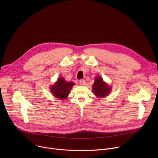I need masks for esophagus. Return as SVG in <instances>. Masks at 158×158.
Listing matches in <instances>:
<instances>
[{
	"mask_svg": "<svg viewBox=\"0 0 158 158\" xmlns=\"http://www.w3.org/2000/svg\"><path fill=\"white\" fill-rule=\"evenodd\" d=\"M79 83L81 85H86V81L85 79H81V80H79Z\"/></svg>",
	"mask_w": 158,
	"mask_h": 158,
	"instance_id": "34e87169",
	"label": "esophagus"
}]
</instances>
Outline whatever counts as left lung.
Here are the masks:
<instances>
[{
  "mask_svg": "<svg viewBox=\"0 0 158 158\" xmlns=\"http://www.w3.org/2000/svg\"><path fill=\"white\" fill-rule=\"evenodd\" d=\"M93 90L94 94L98 97H103L107 96L111 90L110 87L103 81L101 77L98 76L95 78L93 85Z\"/></svg>",
  "mask_w": 158,
  "mask_h": 158,
  "instance_id": "obj_1",
  "label": "left lung"
}]
</instances>
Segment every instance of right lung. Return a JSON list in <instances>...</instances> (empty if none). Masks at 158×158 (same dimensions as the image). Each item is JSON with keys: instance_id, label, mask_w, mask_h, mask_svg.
I'll return each mask as SVG.
<instances>
[{"instance_id": "right-lung-1", "label": "right lung", "mask_w": 158, "mask_h": 158, "mask_svg": "<svg viewBox=\"0 0 158 158\" xmlns=\"http://www.w3.org/2000/svg\"><path fill=\"white\" fill-rule=\"evenodd\" d=\"M73 85V82H66L63 77H60L57 79L55 85L51 87V92L56 98L64 100L69 95Z\"/></svg>"}]
</instances>
